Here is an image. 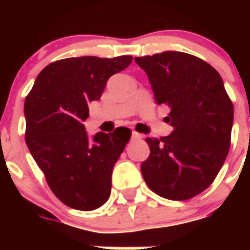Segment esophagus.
<instances>
[{"label":"esophagus","instance_id":"obj_1","mask_svg":"<svg viewBox=\"0 0 250 250\" xmlns=\"http://www.w3.org/2000/svg\"><path fill=\"white\" fill-rule=\"evenodd\" d=\"M131 138L135 139V140H138V139H141V134H139V132H136V131H132Z\"/></svg>","mask_w":250,"mask_h":250}]
</instances>
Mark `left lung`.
<instances>
[{
  "label": "left lung",
  "mask_w": 250,
  "mask_h": 250,
  "mask_svg": "<svg viewBox=\"0 0 250 250\" xmlns=\"http://www.w3.org/2000/svg\"><path fill=\"white\" fill-rule=\"evenodd\" d=\"M149 77L158 105L173 131L147 138L150 155L140 169L154 193L187 200L204 191L218 175L230 146L233 104L219 72L193 55L165 51L135 57Z\"/></svg>",
  "instance_id": "left-lung-1"
}]
</instances>
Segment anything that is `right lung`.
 I'll list each match as a JSON object with an SVG mask.
<instances>
[{
  "label": "right lung",
  "instance_id": "right-lung-1",
  "mask_svg": "<svg viewBox=\"0 0 250 250\" xmlns=\"http://www.w3.org/2000/svg\"><path fill=\"white\" fill-rule=\"evenodd\" d=\"M131 56L70 57L46 66L26 96V144L52 193L77 210H94L111 193V174L131 131L118 127L90 140L83 121L89 104Z\"/></svg>",
  "mask_w": 250,
  "mask_h": 250
}]
</instances>
